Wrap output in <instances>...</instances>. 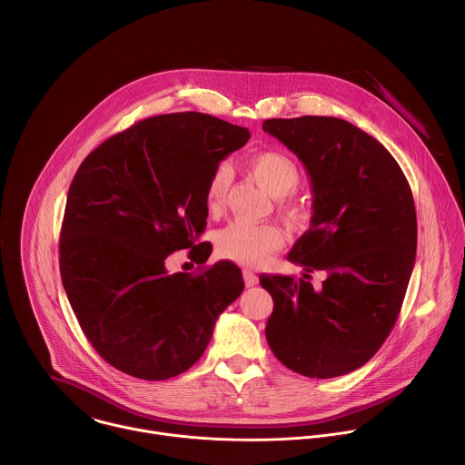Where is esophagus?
Segmentation results:
<instances>
[{
	"mask_svg": "<svg viewBox=\"0 0 465 465\" xmlns=\"http://www.w3.org/2000/svg\"><path fill=\"white\" fill-rule=\"evenodd\" d=\"M242 279H244V284L250 288V286H255L259 282V277L252 272V270H242Z\"/></svg>",
	"mask_w": 465,
	"mask_h": 465,
	"instance_id": "1",
	"label": "esophagus"
}]
</instances>
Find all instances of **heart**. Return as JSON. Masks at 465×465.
<instances>
[{
	"label": "heart",
	"mask_w": 465,
	"mask_h": 465,
	"mask_svg": "<svg viewBox=\"0 0 465 465\" xmlns=\"http://www.w3.org/2000/svg\"><path fill=\"white\" fill-rule=\"evenodd\" d=\"M250 172L262 188H266L273 197H279L281 208H284L290 215L299 212L295 203L286 201V195H290L301 181L299 168L288 154L273 149L261 151L250 159ZM230 183L232 172L226 164L217 166L210 175L206 184V208L212 213L223 208ZM282 241V232L275 224H252L241 221L230 223L219 230L215 237L217 250L223 257L246 266L264 262L272 252L281 248Z\"/></svg>",
	"instance_id": "b5f03b06"
}]
</instances>
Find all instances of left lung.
Segmentation results:
<instances>
[{"instance_id":"8db88e82","label":"left lung","mask_w":465,"mask_h":465,"mask_svg":"<svg viewBox=\"0 0 465 465\" xmlns=\"http://www.w3.org/2000/svg\"><path fill=\"white\" fill-rule=\"evenodd\" d=\"M312 183V221L288 261L302 279L259 275L273 299L266 341L290 371L336 378L365 365L391 334L416 259V210L392 154L334 116L270 118ZM328 273L314 289L310 272Z\"/></svg>"}]
</instances>
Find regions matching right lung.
Here are the masks:
<instances>
[{"mask_svg":"<svg viewBox=\"0 0 465 465\" xmlns=\"http://www.w3.org/2000/svg\"><path fill=\"white\" fill-rule=\"evenodd\" d=\"M248 138L246 127L212 114H159L109 136L78 168L60 273L85 338L114 369L149 381L183 374L241 295V268L230 261L170 273L166 259L190 248L192 261H208L212 244H195L206 228V184Z\"/></svg>","mask_w":465,"mask_h":465,"instance_id":"1","label":"right lung"}]
</instances>
